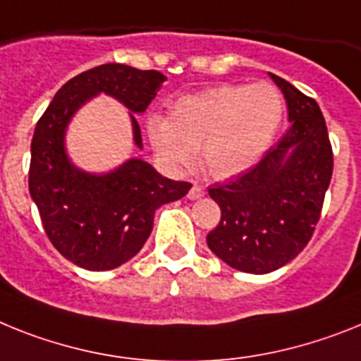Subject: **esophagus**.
I'll list each match as a JSON object with an SVG mask.
<instances>
[{
  "label": "esophagus",
  "mask_w": 361,
  "mask_h": 361,
  "mask_svg": "<svg viewBox=\"0 0 361 361\" xmlns=\"http://www.w3.org/2000/svg\"><path fill=\"white\" fill-rule=\"evenodd\" d=\"M204 195H205V189H202V187H198V185H192L187 196H189V200H198V198H202Z\"/></svg>",
  "instance_id": "34e87169"
}]
</instances>
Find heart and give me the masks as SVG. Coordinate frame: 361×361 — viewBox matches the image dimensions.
<instances>
[{
    "instance_id": "1",
    "label": "heart",
    "mask_w": 361,
    "mask_h": 361,
    "mask_svg": "<svg viewBox=\"0 0 361 361\" xmlns=\"http://www.w3.org/2000/svg\"><path fill=\"white\" fill-rule=\"evenodd\" d=\"M284 101L271 84H222L172 104L169 119L150 115L147 132L157 157L189 166L202 148L214 178H233L262 159L283 123Z\"/></svg>"
}]
</instances>
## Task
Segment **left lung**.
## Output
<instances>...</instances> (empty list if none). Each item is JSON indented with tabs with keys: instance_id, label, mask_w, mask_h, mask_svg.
<instances>
[{
	"instance_id": "8db88e82",
	"label": "left lung",
	"mask_w": 361,
	"mask_h": 361,
	"mask_svg": "<svg viewBox=\"0 0 361 361\" xmlns=\"http://www.w3.org/2000/svg\"><path fill=\"white\" fill-rule=\"evenodd\" d=\"M292 126L246 174L209 189L220 224L207 235L218 259L246 274H269L305 250L319 222L334 156L319 106L284 78Z\"/></svg>"
}]
</instances>
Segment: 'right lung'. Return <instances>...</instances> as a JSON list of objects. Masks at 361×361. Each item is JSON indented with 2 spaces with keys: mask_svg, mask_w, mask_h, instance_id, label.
I'll return each instance as SVG.
<instances>
[{
  "mask_svg": "<svg viewBox=\"0 0 361 361\" xmlns=\"http://www.w3.org/2000/svg\"><path fill=\"white\" fill-rule=\"evenodd\" d=\"M166 77L124 63L87 69L60 87L36 124L31 143L29 192L51 244L73 264L104 271L124 264L150 237L154 213L189 192V181H174L143 159H128L115 171L92 174L75 166L66 152L69 121L99 93L143 114ZM130 114L134 143L143 148L141 128Z\"/></svg>",
  "mask_w": 361,
  "mask_h": 361,
  "instance_id": "right-lung-1",
  "label": "right lung"
}]
</instances>
